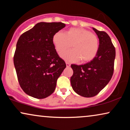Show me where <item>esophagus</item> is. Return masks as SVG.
Segmentation results:
<instances>
[{
    "label": "esophagus",
    "instance_id": "esophagus-1",
    "mask_svg": "<svg viewBox=\"0 0 130 130\" xmlns=\"http://www.w3.org/2000/svg\"><path fill=\"white\" fill-rule=\"evenodd\" d=\"M66 66L67 67H70V64L69 63H68V62H66Z\"/></svg>",
    "mask_w": 130,
    "mask_h": 130
}]
</instances>
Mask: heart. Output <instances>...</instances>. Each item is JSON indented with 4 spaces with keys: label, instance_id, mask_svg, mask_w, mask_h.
I'll return each mask as SVG.
<instances>
[{
    "label": "heart",
    "instance_id": "obj_1",
    "mask_svg": "<svg viewBox=\"0 0 130 130\" xmlns=\"http://www.w3.org/2000/svg\"><path fill=\"white\" fill-rule=\"evenodd\" d=\"M53 42L58 53H62L72 47L73 50L61 54L64 60L83 63L91 61L95 57L99 48L96 35L84 28H72L63 33L58 31L53 35Z\"/></svg>",
    "mask_w": 130,
    "mask_h": 130
}]
</instances>
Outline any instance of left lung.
<instances>
[{
    "instance_id": "8db88e82",
    "label": "left lung",
    "mask_w": 130,
    "mask_h": 130,
    "mask_svg": "<svg viewBox=\"0 0 130 130\" xmlns=\"http://www.w3.org/2000/svg\"><path fill=\"white\" fill-rule=\"evenodd\" d=\"M92 28L99 41L97 55L85 64L71 65L73 70L70 78L73 89L86 98L98 95L109 83L113 75L115 58V49L109 35L105 32Z\"/></svg>"
}]
</instances>
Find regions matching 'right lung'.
<instances>
[{
	"mask_svg": "<svg viewBox=\"0 0 130 130\" xmlns=\"http://www.w3.org/2000/svg\"><path fill=\"white\" fill-rule=\"evenodd\" d=\"M65 26L62 22H39L18 40L14 66L19 85L29 96L44 99L55 90L66 64L58 56L53 37Z\"/></svg>",
	"mask_w": 130,
	"mask_h": 130,
	"instance_id": "right-lung-1",
	"label": "right lung"
}]
</instances>
